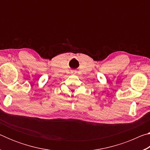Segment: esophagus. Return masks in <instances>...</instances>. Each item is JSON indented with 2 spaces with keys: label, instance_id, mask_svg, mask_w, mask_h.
Listing matches in <instances>:
<instances>
[{
  "label": "esophagus",
  "instance_id": "esophagus-1",
  "mask_svg": "<svg viewBox=\"0 0 150 150\" xmlns=\"http://www.w3.org/2000/svg\"><path fill=\"white\" fill-rule=\"evenodd\" d=\"M72 73H74V74H75V73H77V72H76V71L75 70V71H73V72H72Z\"/></svg>",
  "mask_w": 150,
  "mask_h": 150
}]
</instances>
